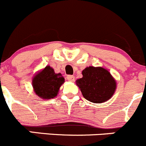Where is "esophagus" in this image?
<instances>
[{
    "mask_svg": "<svg viewBox=\"0 0 146 146\" xmlns=\"http://www.w3.org/2000/svg\"><path fill=\"white\" fill-rule=\"evenodd\" d=\"M67 79H68V81H71V82H73V81H75V77L73 76H67Z\"/></svg>",
    "mask_w": 146,
    "mask_h": 146,
    "instance_id": "1",
    "label": "esophagus"
}]
</instances>
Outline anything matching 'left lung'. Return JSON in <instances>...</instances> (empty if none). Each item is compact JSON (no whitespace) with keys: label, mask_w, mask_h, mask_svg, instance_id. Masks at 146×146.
Listing matches in <instances>:
<instances>
[{"label":"left lung","mask_w":146,"mask_h":146,"mask_svg":"<svg viewBox=\"0 0 146 146\" xmlns=\"http://www.w3.org/2000/svg\"><path fill=\"white\" fill-rule=\"evenodd\" d=\"M83 77L76 80L83 96L86 100L100 104L108 101L116 90V81L110 72L102 67H87Z\"/></svg>","instance_id":"1"}]
</instances>
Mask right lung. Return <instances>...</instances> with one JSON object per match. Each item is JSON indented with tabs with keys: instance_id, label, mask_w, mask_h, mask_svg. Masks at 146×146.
<instances>
[{
	"instance_id": "add662e5",
	"label": "right lung",
	"mask_w": 146,
	"mask_h": 146,
	"mask_svg": "<svg viewBox=\"0 0 146 146\" xmlns=\"http://www.w3.org/2000/svg\"><path fill=\"white\" fill-rule=\"evenodd\" d=\"M65 78L61 73H55L52 68L46 66L34 76L32 86L35 94L42 99H50L58 95Z\"/></svg>"
}]
</instances>
